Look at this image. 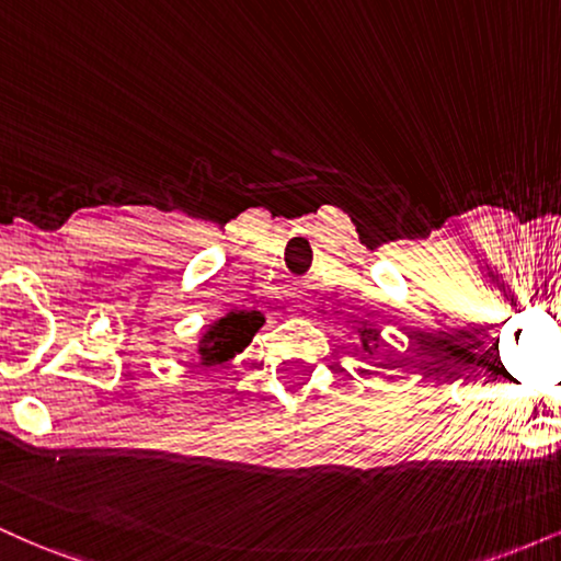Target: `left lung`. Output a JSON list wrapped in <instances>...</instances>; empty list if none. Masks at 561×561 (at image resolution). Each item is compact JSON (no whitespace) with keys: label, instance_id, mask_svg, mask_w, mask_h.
Masks as SVG:
<instances>
[{"label":"left lung","instance_id":"left-lung-1","mask_svg":"<svg viewBox=\"0 0 561 561\" xmlns=\"http://www.w3.org/2000/svg\"><path fill=\"white\" fill-rule=\"evenodd\" d=\"M358 340H362V347H364L366 353H369V356H371V353L377 351L379 343H382V337H379V330H377V327L366 324V321H364L362 330H358Z\"/></svg>","mask_w":561,"mask_h":561}]
</instances>
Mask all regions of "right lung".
<instances>
[{
  "instance_id": "right-lung-1",
  "label": "right lung",
  "mask_w": 561,
  "mask_h": 561,
  "mask_svg": "<svg viewBox=\"0 0 561 561\" xmlns=\"http://www.w3.org/2000/svg\"><path fill=\"white\" fill-rule=\"evenodd\" d=\"M263 321L266 317L261 311H250V308L237 311L234 308V311L205 324L197 340V364L208 366L210 371L221 369L224 364L240 356L244 347L253 343Z\"/></svg>"
}]
</instances>
